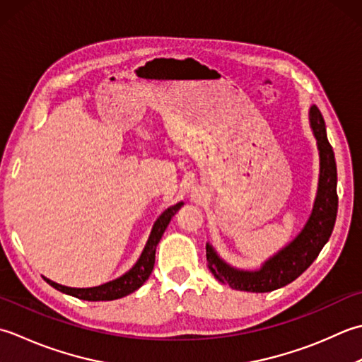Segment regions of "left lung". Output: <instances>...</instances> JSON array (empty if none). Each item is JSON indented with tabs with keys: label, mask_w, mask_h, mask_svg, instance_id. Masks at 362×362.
Masks as SVG:
<instances>
[{
	"label": "left lung",
	"mask_w": 362,
	"mask_h": 362,
	"mask_svg": "<svg viewBox=\"0 0 362 362\" xmlns=\"http://www.w3.org/2000/svg\"><path fill=\"white\" fill-rule=\"evenodd\" d=\"M309 122L320 156L319 189L311 217L289 245L272 256L259 270H239L226 264L212 245L206 243L208 267L220 283L245 292H272L297 279L319 256L328 242L337 216V170L333 146L329 145L325 120L315 105L309 110Z\"/></svg>",
	"instance_id": "left-lung-1"
}]
</instances>
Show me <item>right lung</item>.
<instances>
[{
	"mask_svg": "<svg viewBox=\"0 0 362 362\" xmlns=\"http://www.w3.org/2000/svg\"><path fill=\"white\" fill-rule=\"evenodd\" d=\"M182 204L184 203L175 204V206H172V208H168L160 214L159 218L153 225L148 242H146L144 252H142V255H140L139 261L134 264V267H132L129 272H127L124 275H122L120 278L114 279V281H109L106 284H101L97 287H86V289L83 287V289H81V287H67V286L57 284L45 276H43V279H45L49 286H53L54 289H57L59 292L71 295V297H76L79 300L109 301V300L127 297V295L137 291L139 287L142 286L151 275L153 267H154V255H156L158 243L162 238V234H164L165 228L168 226V223H170L172 217L180 211Z\"/></svg>",
	"mask_w": 362,
	"mask_h": 362,
	"instance_id": "add662e5",
	"label": "right lung"
}]
</instances>
